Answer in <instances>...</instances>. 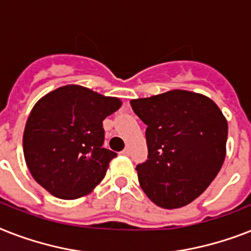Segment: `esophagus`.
Masks as SVG:
<instances>
[{
  "label": "esophagus",
  "instance_id": "1",
  "mask_svg": "<svg viewBox=\"0 0 251 251\" xmlns=\"http://www.w3.org/2000/svg\"><path fill=\"white\" fill-rule=\"evenodd\" d=\"M121 153L124 154V156H129V153H130V150H129V148H125V150L122 151Z\"/></svg>",
  "mask_w": 251,
  "mask_h": 251
}]
</instances>
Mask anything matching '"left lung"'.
Masks as SVG:
<instances>
[{"label":"left lung","mask_w":251,"mask_h":251,"mask_svg":"<svg viewBox=\"0 0 251 251\" xmlns=\"http://www.w3.org/2000/svg\"><path fill=\"white\" fill-rule=\"evenodd\" d=\"M130 104L147 125L148 160L136 166L140 187L160 207L188 205L225 162L227 120L210 98L192 91L170 90Z\"/></svg>","instance_id":"8db88e82"}]
</instances>
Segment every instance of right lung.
Segmentation results:
<instances>
[{"mask_svg": "<svg viewBox=\"0 0 251 251\" xmlns=\"http://www.w3.org/2000/svg\"><path fill=\"white\" fill-rule=\"evenodd\" d=\"M121 104L119 98L78 85L58 87L41 98L23 134L24 158L34 180L63 200L90 193L117 156L103 148V120Z\"/></svg>", "mask_w": 251, "mask_h": 251, "instance_id": "right-lung-1", "label": "right lung"}]
</instances>
